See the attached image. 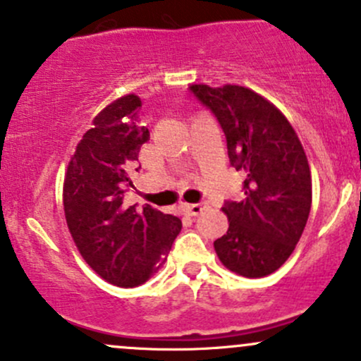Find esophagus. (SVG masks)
Returning <instances> with one entry per match:
<instances>
[{"label": "esophagus", "mask_w": 361, "mask_h": 361, "mask_svg": "<svg viewBox=\"0 0 361 361\" xmlns=\"http://www.w3.org/2000/svg\"><path fill=\"white\" fill-rule=\"evenodd\" d=\"M207 209V202H199V204H185L183 211L190 216H199L200 212Z\"/></svg>", "instance_id": "34e87169"}]
</instances>
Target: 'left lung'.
Wrapping results in <instances>:
<instances>
[{
  "mask_svg": "<svg viewBox=\"0 0 361 361\" xmlns=\"http://www.w3.org/2000/svg\"><path fill=\"white\" fill-rule=\"evenodd\" d=\"M226 136L230 164L244 173V199L226 200V235L214 240L219 261L237 275L261 279L295 249L311 209V173L294 128L275 105L237 85H192Z\"/></svg>",
  "mask_w": 361,
  "mask_h": 361,
  "instance_id": "1",
  "label": "left lung"
}]
</instances>
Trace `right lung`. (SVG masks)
Listing matches in <instances>:
<instances>
[{
    "instance_id": "obj_1",
    "label": "right lung",
    "mask_w": 361,
    "mask_h": 361,
    "mask_svg": "<svg viewBox=\"0 0 361 361\" xmlns=\"http://www.w3.org/2000/svg\"><path fill=\"white\" fill-rule=\"evenodd\" d=\"M142 100L126 94L104 109L82 135L63 178V211L82 259L109 283H145L166 261L180 233V218L145 204L142 212L123 204L133 187L130 169L150 138L138 124Z\"/></svg>"
}]
</instances>
